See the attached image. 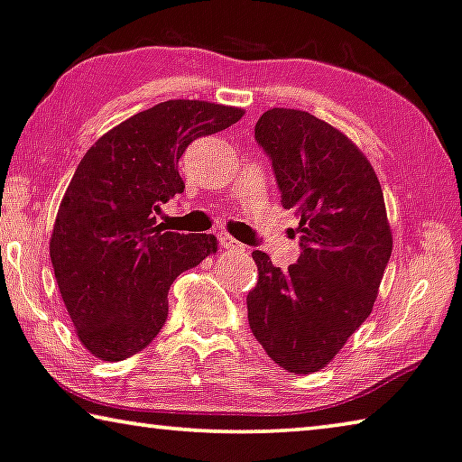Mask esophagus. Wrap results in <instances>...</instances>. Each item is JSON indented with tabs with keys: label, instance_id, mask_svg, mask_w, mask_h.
<instances>
[{
	"label": "esophagus",
	"instance_id": "esophagus-1",
	"mask_svg": "<svg viewBox=\"0 0 462 462\" xmlns=\"http://www.w3.org/2000/svg\"><path fill=\"white\" fill-rule=\"evenodd\" d=\"M217 240H219V245H222L224 249H228V251H240V246H243L236 238H232L228 232H219Z\"/></svg>",
	"mask_w": 462,
	"mask_h": 462
}]
</instances>
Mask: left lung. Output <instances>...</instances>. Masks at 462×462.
Segmentation results:
<instances>
[{"label":"left lung","mask_w":462,"mask_h":462,"mask_svg":"<svg viewBox=\"0 0 462 462\" xmlns=\"http://www.w3.org/2000/svg\"><path fill=\"white\" fill-rule=\"evenodd\" d=\"M270 157L280 203L300 217L297 263L282 272L253 251L257 284L249 326L272 359L311 374L338 355L369 318L392 254L383 192L359 149L328 122L273 107L254 126Z\"/></svg>","instance_id":"8db88e82"}]
</instances>
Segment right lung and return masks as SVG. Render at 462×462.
Segmentation results:
<instances>
[{"label":"right lung","instance_id":"obj_1","mask_svg":"<svg viewBox=\"0 0 462 462\" xmlns=\"http://www.w3.org/2000/svg\"><path fill=\"white\" fill-rule=\"evenodd\" d=\"M243 118L219 103L171 99L139 112L87 151L61 199L50 243L68 315L88 353L122 361L168 319L178 275L216 253L211 234L163 232L155 216L180 195L192 141Z\"/></svg>","mask_w":462,"mask_h":462}]
</instances>
